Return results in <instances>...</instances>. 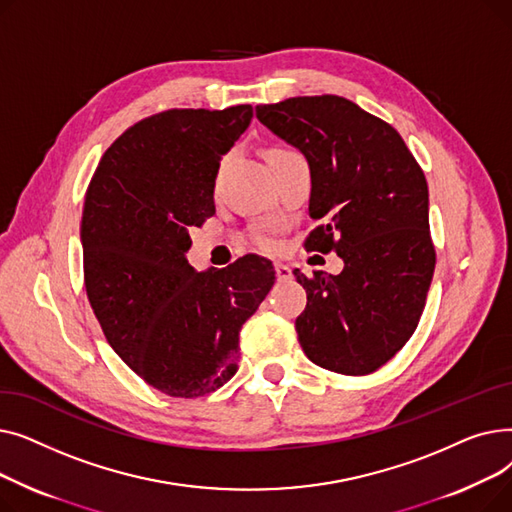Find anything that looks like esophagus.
Here are the masks:
<instances>
[{
	"mask_svg": "<svg viewBox=\"0 0 512 512\" xmlns=\"http://www.w3.org/2000/svg\"><path fill=\"white\" fill-rule=\"evenodd\" d=\"M274 270H276V278L280 282H286V280L292 278V270H290L288 265H284V263H274Z\"/></svg>",
	"mask_w": 512,
	"mask_h": 512,
	"instance_id": "34e87169",
	"label": "esophagus"
}]
</instances>
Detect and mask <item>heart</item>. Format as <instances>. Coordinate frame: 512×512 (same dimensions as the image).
Masks as SVG:
<instances>
[{"mask_svg":"<svg viewBox=\"0 0 512 512\" xmlns=\"http://www.w3.org/2000/svg\"><path fill=\"white\" fill-rule=\"evenodd\" d=\"M272 153H288L286 149H274ZM253 242H255V245L257 247H263V249H267V247H270L272 245V240H270V236H265L263 232H257L255 236H253Z\"/></svg>","mask_w":512,"mask_h":512,"instance_id":"obj_1","label":"heart"}]
</instances>
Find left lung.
I'll return each mask as SVG.
<instances>
[{"label":"left lung","instance_id":"8db88e82","mask_svg":"<svg viewBox=\"0 0 512 512\" xmlns=\"http://www.w3.org/2000/svg\"><path fill=\"white\" fill-rule=\"evenodd\" d=\"M255 112L309 164V215L321 226L307 247L344 261L338 276L294 272L307 290L294 324L303 351L344 375L380 369L413 336L436 267L423 170L390 124L344 97H290Z\"/></svg>","mask_w":512,"mask_h":512}]
</instances>
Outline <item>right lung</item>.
<instances>
[{"label":"right lung","mask_w":512,"mask_h":512,"mask_svg":"<svg viewBox=\"0 0 512 512\" xmlns=\"http://www.w3.org/2000/svg\"><path fill=\"white\" fill-rule=\"evenodd\" d=\"M251 118V105L145 118L103 153L87 188L89 303L116 355L168 396L197 398L232 378L240 328L276 280L255 255L207 272L186 261L191 230L215 213L222 155Z\"/></svg>","instance_id":"1"}]
</instances>
